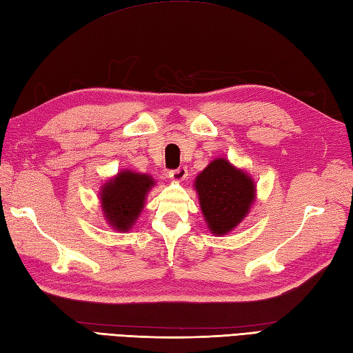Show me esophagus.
I'll list each match as a JSON object with an SVG mask.
<instances>
[{"label": "esophagus", "mask_w": 353, "mask_h": 353, "mask_svg": "<svg viewBox=\"0 0 353 353\" xmlns=\"http://www.w3.org/2000/svg\"><path fill=\"white\" fill-rule=\"evenodd\" d=\"M186 174H188V171H186L185 167H179V168L171 170L168 172V176H170V179H172V181H183Z\"/></svg>", "instance_id": "34e87169"}]
</instances>
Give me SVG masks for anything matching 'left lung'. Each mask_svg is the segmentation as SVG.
<instances>
[{
    "label": "left lung",
    "instance_id": "1",
    "mask_svg": "<svg viewBox=\"0 0 353 353\" xmlns=\"http://www.w3.org/2000/svg\"><path fill=\"white\" fill-rule=\"evenodd\" d=\"M200 208L212 234L236 228L254 200L255 185L246 172L234 168L226 159H216L196 179Z\"/></svg>",
    "mask_w": 353,
    "mask_h": 353
}]
</instances>
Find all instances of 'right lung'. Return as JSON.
I'll list each match as a JSON object with an SVG mask.
<instances>
[{
  "mask_svg": "<svg viewBox=\"0 0 353 353\" xmlns=\"http://www.w3.org/2000/svg\"><path fill=\"white\" fill-rule=\"evenodd\" d=\"M153 185L150 176L133 171H122L113 181L103 185L101 202L108 222L119 231L130 230Z\"/></svg>",
  "mask_w": 353,
  "mask_h": 353,
  "instance_id": "right-lung-1",
  "label": "right lung"
}]
</instances>
